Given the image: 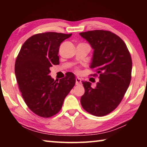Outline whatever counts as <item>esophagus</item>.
<instances>
[{
    "instance_id": "esophagus-1",
    "label": "esophagus",
    "mask_w": 147,
    "mask_h": 147,
    "mask_svg": "<svg viewBox=\"0 0 147 147\" xmlns=\"http://www.w3.org/2000/svg\"><path fill=\"white\" fill-rule=\"evenodd\" d=\"M81 81H82L81 78H80L79 77H76V85H80V84H81Z\"/></svg>"
}]
</instances>
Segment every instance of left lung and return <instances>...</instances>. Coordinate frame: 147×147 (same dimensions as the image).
I'll list each match as a JSON object with an SVG mask.
<instances>
[{
  "instance_id": "8db88e82",
  "label": "left lung",
  "mask_w": 147,
  "mask_h": 147,
  "mask_svg": "<svg viewBox=\"0 0 147 147\" xmlns=\"http://www.w3.org/2000/svg\"><path fill=\"white\" fill-rule=\"evenodd\" d=\"M80 35L94 50L90 67L96 73L91 75L99 78L94 88L89 82H82L85 93L81 97V105L91 115L104 116L119 106L130 85V53L123 39L110 31L95 30Z\"/></svg>"
}]
</instances>
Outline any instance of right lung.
Returning a JSON list of instances; mask_svg holds the SVG:
<instances>
[{
    "instance_id": "1",
    "label": "right lung",
    "mask_w": 147,
    "mask_h": 147,
    "mask_svg": "<svg viewBox=\"0 0 147 147\" xmlns=\"http://www.w3.org/2000/svg\"><path fill=\"white\" fill-rule=\"evenodd\" d=\"M71 35L53 32L35 34L24 42L16 58L15 73L21 95L29 109L41 117L58 113L75 85V76L70 72L59 81L49 75L50 68L59 63L61 43Z\"/></svg>"
}]
</instances>
